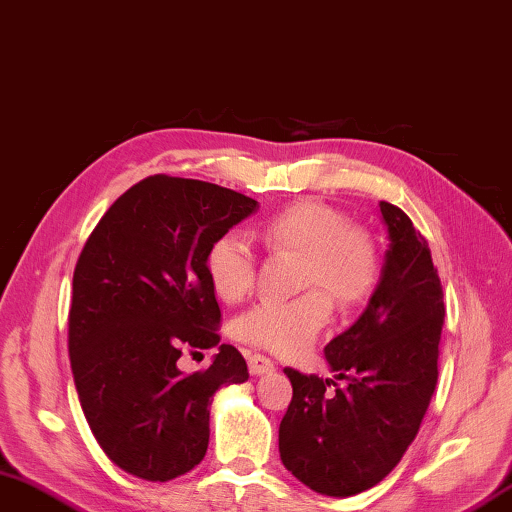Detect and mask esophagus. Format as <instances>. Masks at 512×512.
<instances>
[{
  "label": "esophagus",
  "instance_id": "obj_1",
  "mask_svg": "<svg viewBox=\"0 0 512 512\" xmlns=\"http://www.w3.org/2000/svg\"><path fill=\"white\" fill-rule=\"evenodd\" d=\"M247 364H249V373H252V375H267V373H274L276 371V364L271 362L269 358L260 356V353H254V356H249Z\"/></svg>",
  "mask_w": 512,
  "mask_h": 512
}]
</instances>
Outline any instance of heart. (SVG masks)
I'll use <instances>...</instances> for the list:
<instances>
[{"label": "heart", "mask_w": 512, "mask_h": 512, "mask_svg": "<svg viewBox=\"0 0 512 512\" xmlns=\"http://www.w3.org/2000/svg\"><path fill=\"white\" fill-rule=\"evenodd\" d=\"M260 238L274 252L298 254L300 285L325 288L340 307L358 305L378 283L380 256L373 238L333 205H287L260 227ZM205 274L218 298L241 300L256 278V258L247 238L238 232L214 238L205 256ZM321 289H307L289 300L258 302L238 316L236 336L278 356H296L329 320L331 300Z\"/></svg>", "instance_id": "1"}]
</instances>
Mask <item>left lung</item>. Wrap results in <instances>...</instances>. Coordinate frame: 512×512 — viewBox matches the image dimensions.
Here are the masks:
<instances>
[{
  "label": "left lung",
  "instance_id": "left-lung-1",
  "mask_svg": "<svg viewBox=\"0 0 512 512\" xmlns=\"http://www.w3.org/2000/svg\"><path fill=\"white\" fill-rule=\"evenodd\" d=\"M389 234L380 280L353 325L325 347L333 380L285 369L294 387L280 422V460L329 497L373 488L415 440L437 384L444 294L426 238L400 207L380 201Z\"/></svg>",
  "mask_w": 512,
  "mask_h": 512
}]
</instances>
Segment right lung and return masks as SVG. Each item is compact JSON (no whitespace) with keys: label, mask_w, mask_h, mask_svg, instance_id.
Here are the masks:
<instances>
[{"label":"right lung","mask_w":512,"mask_h":512,"mask_svg":"<svg viewBox=\"0 0 512 512\" xmlns=\"http://www.w3.org/2000/svg\"><path fill=\"white\" fill-rule=\"evenodd\" d=\"M256 210L254 198L227 187L156 174L121 194L83 247L70 367L92 435L125 473L168 482L192 471L210 444L214 393L249 378L232 344L192 376L178 358L221 342L205 256Z\"/></svg>","instance_id":"add662e5"}]
</instances>
